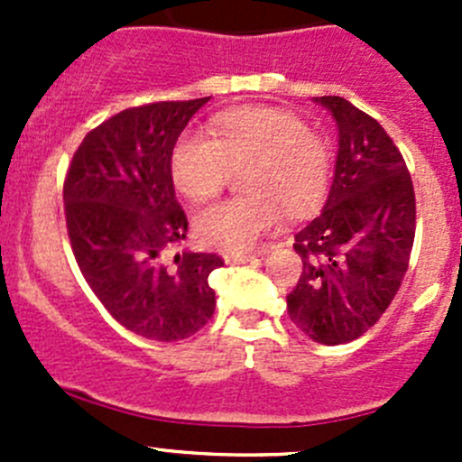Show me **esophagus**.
<instances>
[{
    "label": "esophagus",
    "mask_w": 462,
    "mask_h": 462,
    "mask_svg": "<svg viewBox=\"0 0 462 462\" xmlns=\"http://www.w3.org/2000/svg\"><path fill=\"white\" fill-rule=\"evenodd\" d=\"M257 259V254L253 253H223V261L226 263H248V261Z\"/></svg>",
    "instance_id": "esophagus-1"
}]
</instances>
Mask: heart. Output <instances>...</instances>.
<instances>
[{
  "mask_svg": "<svg viewBox=\"0 0 462 462\" xmlns=\"http://www.w3.org/2000/svg\"><path fill=\"white\" fill-rule=\"evenodd\" d=\"M212 135L185 132L171 152V179L188 199L214 197L232 167H248L250 197L205 205L194 217L199 241L227 253L254 248L282 223L283 205L301 214L328 185V149L304 120L288 111L253 106L217 116Z\"/></svg>",
  "mask_w": 462,
  "mask_h": 462,
  "instance_id": "b5f03b06",
  "label": "heart"
}]
</instances>
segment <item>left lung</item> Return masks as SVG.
<instances>
[{"instance_id":"obj_1","label":"left lung","mask_w":462,"mask_h":462,"mask_svg":"<svg viewBox=\"0 0 462 462\" xmlns=\"http://www.w3.org/2000/svg\"><path fill=\"white\" fill-rule=\"evenodd\" d=\"M337 125L333 185L319 217L295 235L304 270L288 315L313 342L365 335L393 301L416 236V194L382 125L339 96L313 97Z\"/></svg>"}]
</instances>
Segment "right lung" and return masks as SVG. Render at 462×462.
Listing matches in <instances>:
<instances>
[{
    "label": "right lung",
    "mask_w": 462,
    "mask_h": 462,
    "mask_svg": "<svg viewBox=\"0 0 462 462\" xmlns=\"http://www.w3.org/2000/svg\"><path fill=\"white\" fill-rule=\"evenodd\" d=\"M209 97L134 106L88 132L64 180L73 254L111 318L156 342L189 337L212 318L208 277L223 259L176 253L188 235L171 152Z\"/></svg>",
    "instance_id": "right-lung-1"
}]
</instances>
